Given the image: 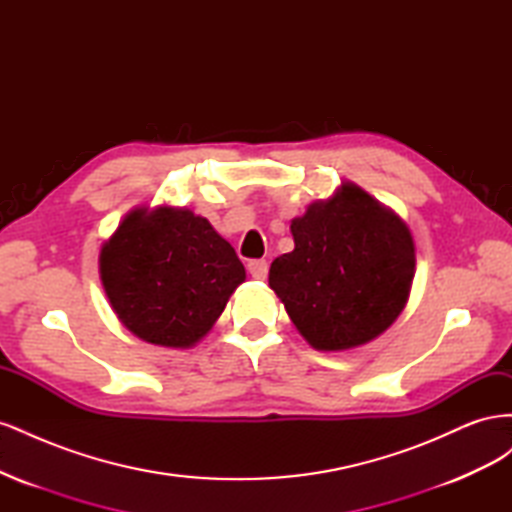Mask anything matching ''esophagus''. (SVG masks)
<instances>
[{
    "label": "esophagus",
    "mask_w": 512,
    "mask_h": 512,
    "mask_svg": "<svg viewBox=\"0 0 512 512\" xmlns=\"http://www.w3.org/2000/svg\"><path fill=\"white\" fill-rule=\"evenodd\" d=\"M247 271H250V275L256 277V280H265L267 273H269V262L262 260V258L250 260V262H247Z\"/></svg>",
    "instance_id": "esophagus-1"
}]
</instances>
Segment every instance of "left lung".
<instances>
[{"label":"left lung","instance_id":"8db88e82","mask_svg":"<svg viewBox=\"0 0 512 512\" xmlns=\"http://www.w3.org/2000/svg\"><path fill=\"white\" fill-rule=\"evenodd\" d=\"M294 250L271 262L269 286L318 350L371 342L404 309L414 277L408 226L352 183L292 220Z\"/></svg>","mask_w":512,"mask_h":512}]
</instances>
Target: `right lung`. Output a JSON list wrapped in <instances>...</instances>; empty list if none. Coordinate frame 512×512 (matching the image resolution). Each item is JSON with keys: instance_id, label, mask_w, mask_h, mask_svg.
Instances as JSON below:
<instances>
[{"instance_id": "right-lung-1", "label": "right lung", "mask_w": 512, "mask_h": 512, "mask_svg": "<svg viewBox=\"0 0 512 512\" xmlns=\"http://www.w3.org/2000/svg\"><path fill=\"white\" fill-rule=\"evenodd\" d=\"M100 277L117 318L149 344L188 348L245 280L232 245L188 209L132 211L100 252Z\"/></svg>"}]
</instances>
